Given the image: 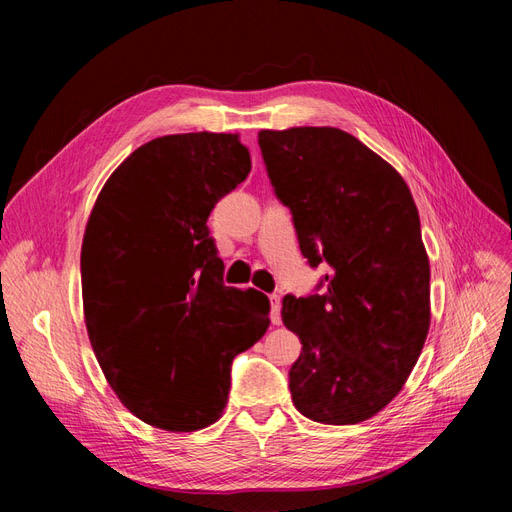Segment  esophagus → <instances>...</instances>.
I'll list each match as a JSON object with an SVG mask.
<instances>
[{
  "instance_id": "obj_1",
  "label": "esophagus",
  "mask_w": 512,
  "mask_h": 512,
  "mask_svg": "<svg viewBox=\"0 0 512 512\" xmlns=\"http://www.w3.org/2000/svg\"><path fill=\"white\" fill-rule=\"evenodd\" d=\"M269 301H271V322L280 324L282 322V299H280V294H271Z\"/></svg>"
}]
</instances>
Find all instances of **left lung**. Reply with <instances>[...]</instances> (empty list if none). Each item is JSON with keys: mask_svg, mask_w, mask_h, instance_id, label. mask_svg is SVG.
<instances>
[{"mask_svg": "<svg viewBox=\"0 0 512 512\" xmlns=\"http://www.w3.org/2000/svg\"><path fill=\"white\" fill-rule=\"evenodd\" d=\"M275 196L290 209L320 294L282 303L301 339L292 404L324 425H354L401 391L429 331V258L406 181L339 128L260 130Z\"/></svg>", "mask_w": 512, "mask_h": 512, "instance_id": "8db88e82", "label": "left lung"}]
</instances>
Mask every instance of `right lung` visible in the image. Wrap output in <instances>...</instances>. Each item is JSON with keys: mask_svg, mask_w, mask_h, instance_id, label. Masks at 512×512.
<instances>
[{"mask_svg": "<svg viewBox=\"0 0 512 512\" xmlns=\"http://www.w3.org/2000/svg\"><path fill=\"white\" fill-rule=\"evenodd\" d=\"M237 134L153 138L108 177L81 250L83 309L108 384L166 431L218 421L230 365L269 329V299L224 286L215 203L250 175Z\"/></svg>", "mask_w": 512, "mask_h": 512, "instance_id": "right-lung-1", "label": "right lung"}]
</instances>
